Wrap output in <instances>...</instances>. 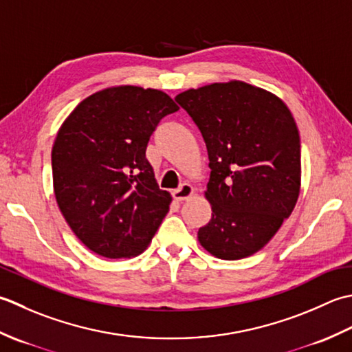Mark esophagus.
<instances>
[{"label":"esophagus","instance_id":"esophagus-1","mask_svg":"<svg viewBox=\"0 0 352 352\" xmlns=\"http://www.w3.org/2000/svg\"><path fill=\"white\" fill-rule=\"evenodd\" d=\"M192 192H195V188L190 184H182L177 190L173 191V197L179 200V202H184V200H188L192 196Z\"/></svg>","mask_w":352,"mask_h":352}]
</instances>
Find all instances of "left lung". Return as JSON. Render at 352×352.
<instances>
[{
  "mask_svg": "<svg viewBox=\"0 0 352 352\" xmlns=\"http://www.w3.org/2000/svg\"><path fill=\"white\" fill-rule=\"evenodd\" d=\"M202 133L210 157L205 192L212 217L200 245L240 260L270 241L296 205L300 140L281 100L245 82L212 83L176 96Z\"/></svg>",
  "mask_w": 352,
  "mask_h": 352,
  "instance_id": "1",
  "label": "left lung"
}]
</instances>
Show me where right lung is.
<instances>
[{
    "label": "right lung",
    "instance_id": "obj_1",
    "mask_svg": "<svg viewBox=\"0 0 352 352\" xmlns=\"http://www.w3.org/2000/svg\"><path fill=\"white\" fill-rule=\"evenodd\" d=\"M176 111L166 92L117 86L85 98L62 124L52 152L54 195L92 252L131 258L152 241L171 196L157 186L146 148Z\"/></svg>",
    "mask_w": 352,
    "mask_h": 352
}]
</instances>
